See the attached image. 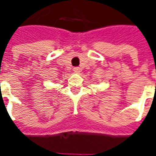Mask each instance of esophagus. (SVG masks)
Listing matches in <instances>:
<instances>
[{"label":"esophagus","instance_id":"obj_1","mask_svg":"<svg viewBox=\"0 0 156 156\" xmlns=\"http://www.w3.org/2000/svg\"><path fill=\"white\" fill-rule=\"evenodd\" d=\"M73 72L76 73H78L80 72V68H73Z\"/></svg>","mask_w":156,"mask_h":156}]
</instances>
